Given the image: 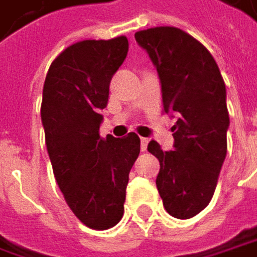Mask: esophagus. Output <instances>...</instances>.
I'll return each instance as SVG.
<instances>
[{
  "mask_svg": "<svg viewBox=\"0 0 257 257\" xmlns=\"http://www.w3.org/2000/svg\"><path fill=\"white\" fill-rule=\"evenodd\" d=\"M147 144H149V140L147 138H141V152L147 150Z\"/></svg>",
  "mask_w": 257,
  "mask_h": 257,
  "instance_id": "1",
  "label": "esophagus"
}]
</instances>
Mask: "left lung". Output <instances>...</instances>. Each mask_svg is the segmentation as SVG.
Masks as SVG:
<instances>
[{
  "label": "left lung",
  "mask_w": 257,
  "mask_h": 257,
  "mask_svg": "<svg viewBox=\"0 0 257 257\" xmlns=\"http://www.w3.org/2000/svg\"><path fill=\"white\" fill-rule=\"evenodd\" d=\"M135 39L157 69L163 113L176 116L175 150L163 152L156 141L147 147L160 162L156 185L166 212L190 219L210 203L226 156L225 82L207 48L178 28H150Z\"/></svg>",
  "instance_id": "left-lung-1"
}]
</instances>
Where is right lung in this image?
Returning <instances> with one entry per match:
<instances>
[{
	"label": "right lung",
	"mask_w": 257,
	"mask_h": 257,
	"mask_svg": "<svg viewBox=\"0 0 257 257\" xmlns=\"http://www.w3.org/2000/svg\"><path fill=\"white\" fill-rule=\"evenodd\" d=\"M126 54L123 35L72 44L51 63L42 91L41 119L56 181L75 216L98 231L122 219L129 172L140 154L135 132L100 137V111Z\"/></svg>",
	"instance_id": "add662e5"
}]
</instances>
